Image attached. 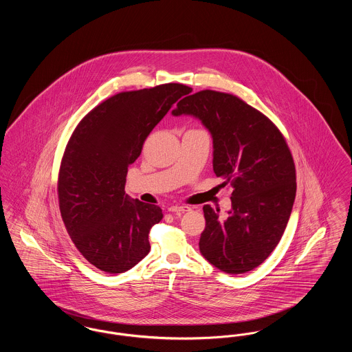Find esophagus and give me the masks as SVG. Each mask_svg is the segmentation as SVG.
<instances>
[{
	"label": "esophagus",
	"mask_w": 352,
	"mask_h": 352,
	"mask_svg": "<svg viewBox=\"0 0 352 352\" xmlns=\"http://www.w3.org/2000/svg\"><path fill=\"white\" fill-rule=\"evenodd\" d=\"M190 210L191 208L188 206H170L168 207V211L174 212V214H184V212H187Z\"/></svg>",
	"instance_id": "1"
}]
</instances>
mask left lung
<instances>
[{
    "label": "left lung",
    "mask_w": 352,
    "mask_h": 352,
    "mask_svg": "<svg viewBox=\"0 0 352 352\" xmlns=\"http://www.w3.org/2000/svg\"><path fill=\"white\" fill-rule=\"evenodd\" d=\"M171 115L201 120L212 137L214 171L234 187L226 218L203 207L201 256L230 274L250 272L277 247L292 214L296 168L285 138L261 112L217 91L186 96Z\"/></svg>",
    "instance_id": "left-lung-1"
}]
</instances>
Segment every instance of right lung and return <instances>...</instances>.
Here are the masks:
<instances>
[{"label":"right lung","mask_w":352,"mask_h":352,"mask_svg":"<svg viewBox=\"0 0 352 352\" xmlns=\"http://www.w3.org/2000/svg\"><path fill=\"white\" fill-rule=\"evenodd\" d=\"M192 89L178 83L121 92L79 122L63 154L59 208L75 247L92 265L124 273L151 251L149 231L164 214L125 194L126 173L174 102Z\"/></svg>","instance_id":"add662e5"}]
</instances>
